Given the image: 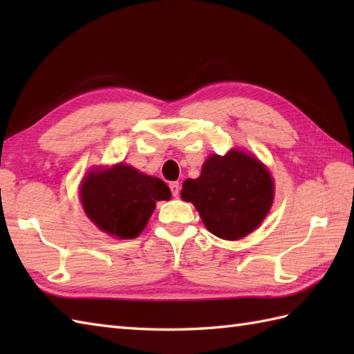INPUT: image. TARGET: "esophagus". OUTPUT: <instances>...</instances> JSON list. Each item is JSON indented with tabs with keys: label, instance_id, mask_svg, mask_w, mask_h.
I'll list each match as a JSON object with an SVG mask.
<instances>
[{
	"label": "esophagus",
	"instance_id": "1",
	"mask_svg": "<svg viewBox=\"0 0 354 354\" xmlns=\"http://www.w3.org/2000/svg\"><path fill=\"white\" fill-rule=\"evenodd\" d=\"M170 190H171V194L173 196H178L179 194V190H181V184L179 183H170Z\"/></svg>",
	"mask_w": 354,
	"mask_h": 354
}]
</instances>
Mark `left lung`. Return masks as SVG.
<instances>
[{"instance_id":"8db88e82","label":"left lung","mask_w":354,"mask_h":354,"mask_svg":"<svg viewBox=\"0 0 354 354\" xmlns=\"http://www.w3.org/2000/svg\"><path fill=\"white\" fill-rule=\"evenodd\" d=\"M181 198L192 202L212 234L239 240L268 216L274 201V181L257 158L232 149L223 156L209 155L201 176L184 181Z\"/></svg>"}]
</instances>
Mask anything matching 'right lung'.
Segmentation results:
<instances>
[{"label": "right lung", "instance_id": "obj_1", "mask_svg": "<svg viewBox=\"0 0 354 354\" xmlns=\"http://www.w3.org/2000/svg\"><path fill=\"white\" fill-rule=\"evenodd\" d=\"M170 189L127 164L93 169L80 185V202L97 228L118 239H135L152 216L156 201H169Z\"/></svg>", "mask_w": 354, "mask_h": 354}]
</instances>
